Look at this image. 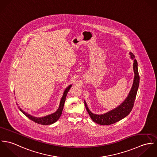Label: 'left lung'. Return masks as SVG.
Wrapping results in <instances>:
<instances>
[{
    "instance_id": "1",
    "label": "left lung",
    "mask_w": 157,
    "mask_h": 157,
    "mask_svg": "<svg viewBox=\"0 0 157 157\" xmlns=\"http://www.w3.org/2000/svg\"><path fill=\"white\" fill-rule=\"evenodd\" d=\"M129 55L131 56V59L134 60L133 70L134 72V78L131 89L125 100L120 105L111 111L100 115L91 112L89 109L86 101H84L86 109L90 115V118L93 121L97 124L101 125L112 124L126 117L132 111L139 86L140 76L138 71V63L136 59H135V56L131 52H129Z\"/></svg>"
}]
</instances>
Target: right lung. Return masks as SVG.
<instances>
[{"mask_svg": "<svg viewBox=\"0 0 157 157\" xmlns=\"http://www.w3.org/2000/svg\"><path fill=\"white\" fill-rule=\"evenodd\" d=\"M72 85H69L67 88L65 89V90H64L63 96H62V97L60 100V105H59V106L56 112L52 113L46 115V116L43 117H36L33 116V115L25 112L19 106V108L20 111L22 112L25 115H26L28 118H29L32 121H34L35 123H37L38 124H42V125L52 124L56 122L59 119L60 117L61 116V115L62 113L63 109L64 104H65V100H66V97H67V92H69L70 88H71Z\"/></svg>", "mask_w": 157, "mask_h": 157, "instance_id": "right-lung-1", "label": "right lung"}]
</instances>
